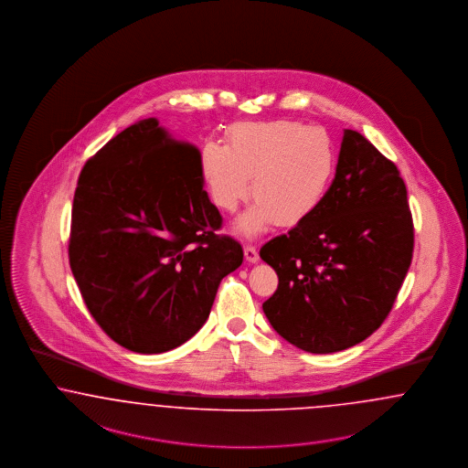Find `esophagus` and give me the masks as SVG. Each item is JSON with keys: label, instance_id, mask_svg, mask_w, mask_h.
<instances>
[{"label": "esophagus", "instance_id": "1", "mask_svg": "<svg viewBox=\"0 0 468 468\" xmlns=\"http://www.w3.org/2000/svg\"><path fill=\"white\" fill-rule=\"evenodd\" d=\"M243 256H245V261L249 262H258V260H260L258 249L254 245H245L243 247Z\"/></svg>", "mask_w": 468, "mask_h": 468}]
</instances>
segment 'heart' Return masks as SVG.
<instances>
[{"label": "heart", "mask_w": 468, "mask_h": 468, "mask_svg": "<svg viewBox=\"0 0 468 468\" xmlns=\"http://www.w3.org/2000/svg\"><path fill=\"white\" fill-rule=\"evenodd\" d=\"M200 167L212 202L226 212L252 189L256 204L237 223L252 237L273 221L291 228L312 218L333 186L336 153L325 132L300 122L242 123L231 131V146L207 143Z\"/></svg>", "instance_id": "1"}]
</instances>
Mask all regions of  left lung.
<instances>
[{
	"instance_id": "1",
	"label": "left lung",
	"mask_w": 468,
	"mask_h": 468,
	"mask_svg": "<svg viewBox=\"0 0 468 468\" xmlns=\"http://www.w3.org/2000/svg\"><path fill=\"white\" fill-rule=\"evenodd\" d=\"M412 247L408 189L399 170L362 133L346 129L324 204L260 250L279 275L262 312L304 352L350 348L390 314Z\"/></svg>"
}]
</instances>
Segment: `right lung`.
Returning <instances> with one entry per match:
<instances>
[{"instance_id":"add662e5","label":"right lung","mask_w":468,"mask_h":468,"mask_svg":"<svg viewBox=\"0 0 468 468\" xmlns=\"http://www.w3.org/2000/svg\"><path fill=\"white\" fill-rule=\"evenodd\" d=\"M200 151L156 118L114 135L81 168L69 264L102 331L135 354H164L206 324L242 245L216 235Z\"/></svg>"}]
</instances>
